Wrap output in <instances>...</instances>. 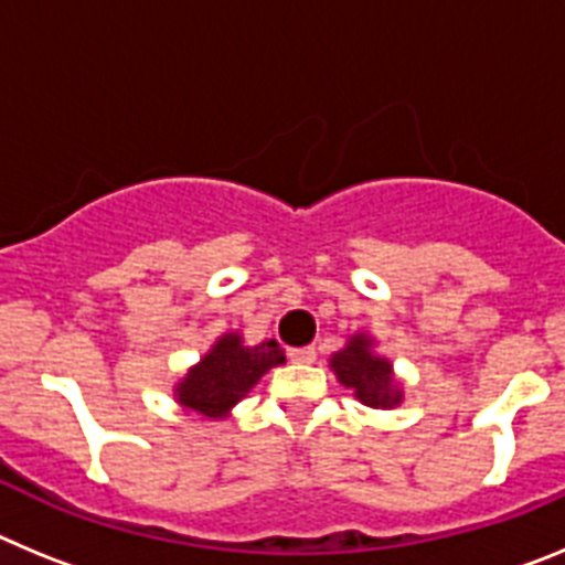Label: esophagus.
<instances>
[{
  "label": "esophagus",
  "instance_id": "esophagus-1",
  "mask_svg": "<svg viewBox=\"0 0 565 565\" xmlns=\"http://www.w3.org/2000/svg\"><path fill=\"white\" fill-rule=\"evenodd\" d=\"M288 359L297 364H311L313 359H317V351H313L311 344H308V348H291V351H288Z\"/></svg>",
  "mask_w": 565,
  "mask_h": 565
}]
</instances>
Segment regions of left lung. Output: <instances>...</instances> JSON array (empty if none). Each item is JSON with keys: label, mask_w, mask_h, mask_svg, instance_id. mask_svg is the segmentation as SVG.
<instances>
[{"label": "left lung", "mask_w": 565, "mask_h": 565, "mask_svg": "<svg viewBox=\"0 0 565 565\" xmlns=\"http://www.w3.org/2000/svg\"><path fill=\"white\" fill-rule=\"evenodd\" d=\"M331 367L344 387H353L367 407H393L402 402V391L391 376V362L371 353V339L353 337L344 351L333 353Z\"/></svg>", "instance_id": "obj_1"}]
</instances>
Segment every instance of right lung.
<instances>
[{
  "mask_svg": "<svg viewBox=\"0 0 565 565\" xmlns=\"http://www.w3.org/2000/svg\"><path fill=\"white\" fill-rule=\"evenodd\" d=\"M282 362L286 356L274 339L257 348H243L237 333H226L217 339L212 353H206V359L178 384V398L189 411L221 418L252 391L263 373Z\"/></svg>",
  "mask_w": 565,
  "mask_h": 565,
  "instance_id": "obj_1",
  "label": "right lung"
}]
</instances>
